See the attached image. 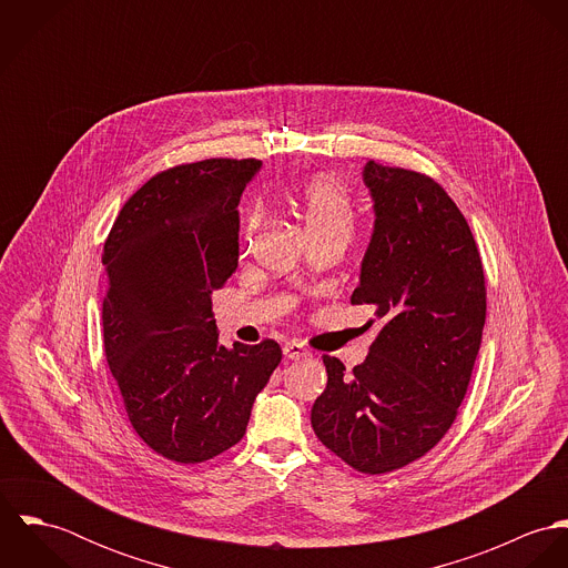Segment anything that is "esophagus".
Instances as JSON below:
<instances>
[{
    "label": "esophagus",
    "mask_w": 568,
    "mask_h": 568,
    "mask_svg": "<svg viewBox=\"0 0 568 568\" xmlns=\"http://www.w3.org/2000/svg\"><path fill=\"white\" fill-rule=\"evenodd\" d=\"M284 356L291 358V361H300V358H308V356H313V354H311V349L304 347L302 343L288 341V343L284 345Z\"/></svg>",
    "instance_id": "1"
}]
</instances>
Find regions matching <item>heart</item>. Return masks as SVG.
<instances>
[{"label":"heart","instance_id":"obj_1","mask_svg":"<svg viewBox=\"0 0 568 568\" xmlns=\"http://www.w3.org/2000/svg\"><path fill=\"white\" fill-rule=\"evenodd\" d=\"M297 205L306 223L308 236H338L347 241L356 225V207L343 183L329 176H315L297 194ZM260 223V212L248 210L244 216L243 239L246 241Z\"/></svg>","mask_w":568,"mask_h":568}]
</instances>
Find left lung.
<instances>
[{"label":"left lung","mask_w":568,"mask_h":568,"mask_svg":"<svg viewBox=\"0 0 568 568\" xmlns=\"http://www.w3.org/2000/svg\"><path fill=\"white\" fill-rule=\"evenodd\" d=\"M374 234L352 304L374 306L381 332L363 365L324 356L315 435L347 466L383 475L426 455L453 426L486 325V275L475 236L426 174L365 163Z\"/></svg>","instance_id":"left-lung-1"}]
</instances>
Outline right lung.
<instances>
[{
    "mask_svg": "<svg viewBox=\"0 0 568 568\" xmlns=\"http://www.w3.org/2000/svg\"><path fill=\"white\" fill-rule=\"evenodd\" d=\"M257 160H203L149 179L104 243L102 332L126 415L149 448L207 462L243 439L282 361L266 338L219 343L212 293L239 266V203Z\"/></svg>",
    "mask_w": 568,
    "mask_h": 568,
    "instance_id": "obj_1",
    "label": "right lung"
}]
</instances>
